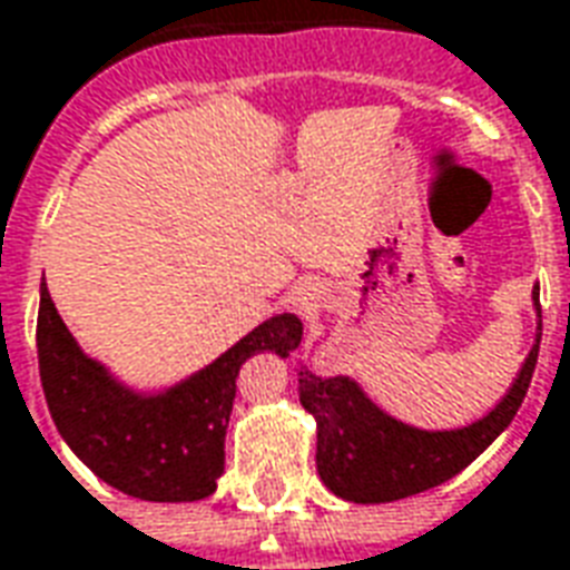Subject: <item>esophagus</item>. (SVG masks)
Segmentation results:
<instances>
[{"label": "esophagus", "instance_id": "34e87169", "mask_svg": "<svg viewBox=\"0 0 570 570\" xmlns=\"http://www.w3.org/2000/svg\"><path fill=\"white\" fill-rule=\"evenodd\" d=\"M317 298H321V286L298 284L296 289H293V296H289V302H293V308L311 311V308H314V305H317Z\"/></svg>", "mask_w": 570, "mask_h": 570}]
</instances>
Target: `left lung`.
<instances>
[{"mask_svg":"<svg viewBox=\"0 0 570 570\" xmlns=\"http://www.w3.org/2000/svg\"><path fill=\"white\" fill-rule=\"evenodd\" d=\"M540 311V289L534 286ZM538 342L522 372L485 419L461 430H419L391 419L345 375L321 379L298 372V400L317 421V473L323 485L354 503H387L419 494L473 464L515 419L538 366Z\"/></svg>","mask_w":570,"mask_h":570,"instance_id":"1","label":"left lung"}]
</instances>
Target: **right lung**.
<instances>
[{
    "mask_svg": "<svg viewBox=\"0 0 570 570\" xmlns=\"http://www.w3.org/2000/svg\"><path fill=\"white\" fill-rule=\"evenodd\" d=\"M298 342L302 321L277 314L207 370L164 394L142 396L81 354L45 284L36 323L39 375L60 436L106 485L155 503L200 501L216 491L237 372L259 351L289 357Z\"/></svg>",
    "mask_w": 570,
    "mask_h": 570,
    "instance_id": "add662e5",
    "label": "right lung"
}]
</instances>
